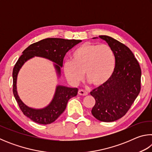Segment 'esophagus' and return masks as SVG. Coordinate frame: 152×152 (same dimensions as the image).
<instances>
[{"label":"esophagus","mask_w":152,"mask_h":152,"mask_svg":"<svg viewBox=\"0 0 152 152\" xmlns=\"http://www.w3.org/2000/svg\"><path fill=\"white\" fill-rule=\"evenodd\" d=\"M78 93L79 95H81V96H86V95H88V92L83 91V90H81V89L78 90Z\"/></svg>","instance_id":"34e87169"}]
</instances>
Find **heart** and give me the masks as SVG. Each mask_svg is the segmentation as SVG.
Segmentation results:
<instances>
[{
  "mask_svg": "<svg viewBox=\"0 0 152 152\" xmlns=\"http://www.w3.org/2000/svg\"><path fill=\"white\" fill-rule=\"evenodd\" d=\"M115 68V58L108 45L85 43L72 54V61L64 64V72L72 84L86 78L95 86L104 85L111 78Z\"/></svg>",
  "mask_w": 152,
  "mask_h": 152,
  "instance_id": "1",
  "label": "heart"
}]
</instances>
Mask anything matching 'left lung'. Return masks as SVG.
Masks as SVG:
<instances>
[{"label": "left lung", "mask_w": 152, "mask_h": 152, "mask_svg": "<svg viewBox=\"0 0 152 152\" xmlns=\"http://www.w3.org/2000/svg\"><path fill=\"white\" fill-rule=\"evenodd\" d=\"M99 37L112 48L115 68L112 77L104 85L91 92L96 101L91 113L99 121L113 122L124 116L140 94L141 71L129 48L109 36Z\"/></svg>", "instance_id": "obj_1"}]
</instances>
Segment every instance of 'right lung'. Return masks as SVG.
<instances>
[{"label":"right lung","mask_w":152,"mask_h":152,"mask_svg":"<svg viewBox=\"0 0 152 152\" xmlns=\"http://www.w3.org/2000/svg\"><path fill=\"white\" fill-rule=\"evenodd\" d=\"M81 40L64 39L60 38H47L33 43L23 51L19 60L15 65L12 71L13 80V94L20 110L25 116L39 124H50L58 119L65 110L69 99L78 93V88H70L66 86L58 85L51 101L48 106L42 109L29 107L21 101L17 90V76L20 68L30 59L36 57L43 58L52 61L57 74L58 78L61 76V68L66 53L81 42Z\"/></svg>","instance_id":"add662e5"}]
</instances>
